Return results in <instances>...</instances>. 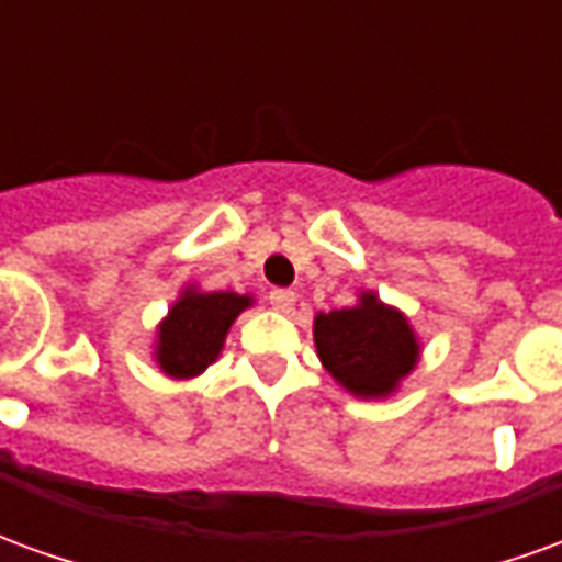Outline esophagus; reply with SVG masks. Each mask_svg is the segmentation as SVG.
<instances>
[{
  "label": "esophagus",
  "mask_w": 562,
  "mask_h": 562,
  "mask_svg": "<svg viewBox=\"0 0 562 562\" xmlns=\"http://www.w3.org/2000/svg\"><path fill=\"white\" fill-rule=\"evenodd\" d=\"M294 301H297V294L292 289H273L270 292V306L277 310V313H292Z\"/></svg>",
  "instance_id": "34e87169"
}]
</instances>
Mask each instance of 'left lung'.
<instances>
[{"instance_id":"left-lung-1","label":"left lung","mask_w":562,"mask_h":562,"mask_svg":"<svg viewBox=\"0 0 562 562\" xmlns=\"http://www.w3.org/2000/svg\"><path fill=\"white\" fill-rule=\"evenodd\" d=\"M313 342L330 379L361 401H385L422 358L409 316L376 292H358V304L316 313Z\"/></svg>"}]
</instances>
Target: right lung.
I'll list each match as a JSON object with an SVG mask.
<instances>
[{"label": "right lung", "mask_w": 562, "mask_h": 562, "mask_svg": "<svg viewBox=\"0 0 562 562\" xmlns=\"http://www.w3.org/2000/svg\"><path fill=\"white\" fill-rule=\"evenodd\" d=\"M252 304H256L252 294L204 292L198 285H186L156 325V340H153L156 367L171 379L201 376L225 349V337L234 318Z\"/></svg>", "instance_id": "obj_1"}]
</instances>
